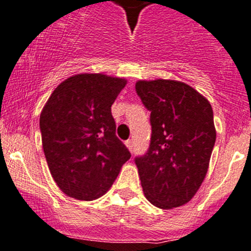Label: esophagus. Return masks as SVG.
I'll return each mask as SVG.
<instances>
[{"label": "esophagus", "mask_w": 251, "mask_h": 251, "mask_svg": "<svg viewBox=\"0 0 251 251\" xmlns=\"http://www.w3.org/2000/svg\"><path fill=\"white\" fill-rule=\"evenodd\" d=\"M126 149H128L130 152L134 151V144H133V141H131V140H126Z\"/></svg>", "instance_id": "34e87169"}]
</instances>
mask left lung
Listing matches in <instances>:
<instances>
[{"mask_svg":"<svg viewBox=\"0 0 251 251\" xmlns=\"http://www.w3.org/2000/svg\"><path fill=\"white\" fill-rule=\"evenodd\" d=\"M151 111V145L135 159L145 197L164 210L188 203L200 190L216 139L213 108L200 92L175 79H139Z\"/></svg>","mask_w":251,"mask_h":251,"instance_id":"obj_1","label":"left lung"}]
</instances>
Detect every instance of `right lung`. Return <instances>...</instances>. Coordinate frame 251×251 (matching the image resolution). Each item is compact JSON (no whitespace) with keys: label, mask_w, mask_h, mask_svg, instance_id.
Here are the masks:
<instances>
[{"label":"right lung","mask_w":251,"mask_h":251,"mask_svg":"<svg viewBox=\"0 0 251 251\" xmlns=\"http://www.w3.org/2000/svg\"><path fill=\"white\" fill-rule=\"evenodd\" d=\"M126 86L122 77L77 74L61 82L40 116L49 172L68 197L94 201L104 196L130 158L116 136L111 106Z\"/></svg>","instance_id":"add662e5"}]
</instances>
